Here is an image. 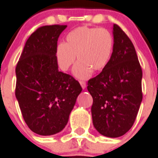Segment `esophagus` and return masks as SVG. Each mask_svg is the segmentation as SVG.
Masks as SVG:
<instances>
[{"label":"esophagus","instance_id":"34e87169","mask_svg":"<svg viewBox=\"0 0 158 158\" xmlns=\"http://www.w3.org/2000/svg\"><path fill=\"white\" fill-rule=\"evenodd\" d=\"M80 84L83 89H85V88H86V82L85 81H80Z\"/></svg>","mask_w":158,"mask_h":158}]
</instances>
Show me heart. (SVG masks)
<instances>
[{
	"instance_id": "heart-1",
	"label": "heart",
	"mask_w": 158,
	"mask_h": 158,
	"mask_svg": "<svg viewBox=\"0 0 158 158\" xmlns=\"http://www.w3.org/2000/svg\"><path fill=\"white\" fill-rule=\"evenodd\" d=\"M113 48V37L104 28L80 27L66 36V44L61 43L56 48V57L59 67L67 71L76 62L75 76L88 78L92 70L99 71L107 64Z\"/></svg>"
}]
</instances>
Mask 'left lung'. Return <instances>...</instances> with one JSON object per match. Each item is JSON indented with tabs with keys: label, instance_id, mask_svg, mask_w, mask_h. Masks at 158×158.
Returning a JSON list of instances; mask_svg holds the SVG:
<instances>
[{
	"label": "left lung",
	"instance_id": "left-lung-1",
	"mask_svg": "<svg viewBox=\"0 0 158 158\" xmlns=\"http://www.w3.org/2000/svg\"><path fill=\"white\" fill-rule=\"evenodd\" d=\"M114 48L107 64L88 81L93 99L92 122L101 135L117 138L135 122L143 99L141 66L132 42L121 27L113 28Z\"/></svg>",
	"mask_w": 158,
	"mask_h": 158
}]
</instances>
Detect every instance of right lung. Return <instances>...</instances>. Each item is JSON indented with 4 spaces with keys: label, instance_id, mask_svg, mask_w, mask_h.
<instances>
[{
    "label": "right lung",
    "instance_id": "add662e5",
    "mask_svg": "<svg viewBox=\"0 0 158 158\" xmlns=\"http://www.w3.org/2000/svg\"><path fill=\"white\" fill-rule=\"evenodd\" d=\"M66 25L44 26L30 36L15 68V97L31 131L40 135L61 131L82 88L58 69L56 48Z\"/></svg>",
    "mask_w": 158,
    "mask_h": 158
}]
</instances>
